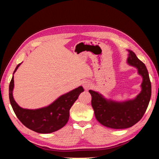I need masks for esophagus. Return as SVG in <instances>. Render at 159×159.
Here are the masks:
<instances>
[{"instance_id": "1", "label": "esophagus", "mask_w": 159, "mask_h": 159, "mask_svg": "<svg viewBox=\"0 0 159 159\" xmlns=\"http://www.w3.org/2000/svg\"><path fill=\"white\" fill-rule=\"evenodd\" d=\"M83 85H84V88H85V89L88 90V89H89V88L90 87V84L88 82H85Z\"/></svg>"}]
</instances>
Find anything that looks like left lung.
<instances>
[{
  "instance_id": "obj_1",
  "label": "left lung",
  "mask_w": 159,
  "mask_h": 159,
  "mask_svg": "<svg viewBox=\"0 0 159 159\" xmlns=\"http://www.w3.org/2000/svg\"><path fill=\"white\" fill-rule=\"evenodd\" d=\"M128 51L127 63L137 68L139 74L143 77L142 90L136 98L117 102L106 99L97 91L89 90L96 119L109 128L121 129L133 126L143 117L151 99V84L146 66L133 52Z\"/></svg>"
}]
</instances>
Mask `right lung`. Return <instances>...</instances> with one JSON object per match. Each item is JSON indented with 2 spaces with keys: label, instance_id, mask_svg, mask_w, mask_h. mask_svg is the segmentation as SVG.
I'll return each instance as SVG.
<instances>
[{
  "label": "right lung",
  "instance_id": "right-lung-1",
  "mask_svg": "<svg viewBox=\"0 0 159 159\" xmlns=\"http://www.w3.org/2000/svg\"><path fill=\"white\" fill-rule=\"evenodd\" d=\"M19 64L14 71H16ZM14 75L9 85V99L14 113L20 122L32 131L39 133H51L63 127L68 123L70 109L80 94L84 91L80 86L70 92L61 95L52 104L37 109H28L20 107L14 101L12 95Z\"/></svg>",
  "mask_w": 159,
  "mask_h": 159
}]
</instances>
